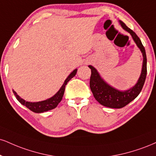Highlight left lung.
Instances as JSON below:
<instances>
[{"mask_svg": "<svg viewBox=\"0 0 156 156\" xmlns=\"http://www.w3.org/2000/svg\"><path fill=\"white\" fill-rule=\"evenodd\" d=\"M121 27L132 35L135 44L140 48L143 56V63L141 75L137 83L126 91H119L110 86L99 76L97 70L91 65H89L91 69V75L90 77V88L96 100L103 106L110 108H122L132 102L141 92L147 76V57L145 49L141 41L136 33L127 27L123 22L120 21Z\"/></svg>", "mask_w": 156, "mask_h": 156, "instance_id": "1", "label": "left lung"}]
</instances>
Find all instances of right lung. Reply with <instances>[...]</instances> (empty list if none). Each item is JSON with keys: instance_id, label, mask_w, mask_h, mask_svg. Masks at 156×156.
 Returning <instances> with one entry per match:
<instances>
[{"instance_id": "obj_1", "label": "right lung", "mask_w": 156, "mask_h": 156, "mask_svg": "<svg viewBox=\"0 0 156 156\" xmlns=\"http://www.w3.org/2000/svg\"><path fill=\"white\" fill-rule=\"evenodd\" d=\"M77 73V69L74 70L72 73L69 75V76L66 78V80L64 82L63 85L62 86V87L60 88V89L58 91V92L55 95H54L53 97H51L49 99H47L46 100L41 101V102H26L25 100H24L23 99H22L16 93V91L13 90V93L14 94L15 97L17 99V100L21 103L22 105L26 106L28 109L31 110V111L37 112V113H41V112H44L48 110H52V109L55 108L58 105V104L61 102V100L62 99V97L65 93V86L67 85V82L70 80L71 78H73L76 76Z\"/></svg>"}]
</instances>
